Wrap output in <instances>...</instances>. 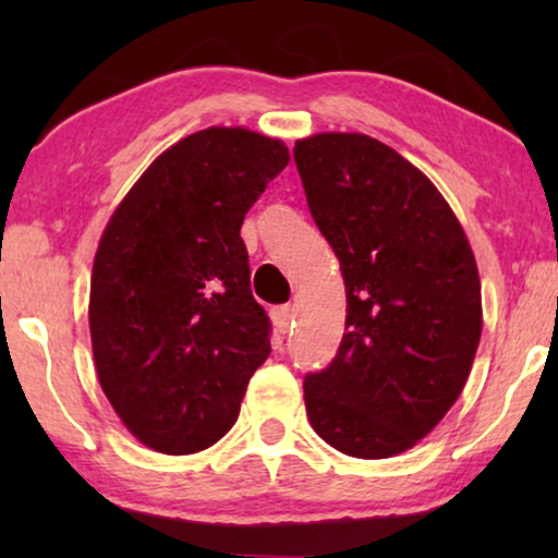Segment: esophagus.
<instances>
[{
    "mask_svg": "<svg viewBox=\"0 0 558 558\" xmlns=\"http://www.w3.org/2000/svg\"><path fill=\"white\" fill-rule=\"evenodd\" d=\"M271 317H274V325L279 327V332H287L289 327L294 325L296 310L292 307V304H281V307H274L271 310Z\"/></svg>",
    "mask_w": 558,
    "mask_h": 558,
    "instance_id": "1",
    "label": "esophagus"
}]
</instances>
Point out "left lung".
<instances>
[{
    "mask_svg": "<svg viewBox=\"0 0 558 558\" xmlns=\"http://www.w3.org/2000/svg\"><path fill=\"white\" fill-rule=\"evenodd\" d=\"M294 162L348 296L338 355L304 376L310 424L342 454H401L452 409L475 361L470 241L432 180L373 136H307Z\"/></svg>",
    "mask_w": 558,
    "mask_h": 558,
    "instance_id": "obj_1",
    "label": "left lung"
}]
</instances>
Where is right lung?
<instances>
[{"label": "right lung", "mask_w": 558, "mask_h": 558, "mask_svg": "<svg viewBox=\"0 0 558 558\" xmlns=\"http://www.w3.org/2000/svg\"><path fill=\"white\" fill-rule=\"evenodd\" d=\"M287 162L271 136L203 129L162 151L106 226L88 304L96 373L155 452L216 445L271 353L241 223Z\"/></svg>", "instance_id": "1"}]
</instances>
